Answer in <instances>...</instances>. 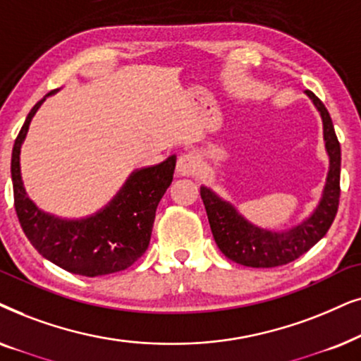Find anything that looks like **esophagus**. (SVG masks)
Listing matches in <instances>:
<instances>
[{"mask_svg": "<svg viewBox=\"0 0 361 361\" xmlns=\"http://www.w3.org/2000/svg\"><path fill=\"white\" fill-rule=\"evenodd\" d=\"M198 157L195 153H183L180 158H178L176 163V171L183 176H191L198 171Z\"/></svg>", "mask_w": 361, "mask_h": 361, "instance_id": "1", "label": "esophagus"}]
</instances>
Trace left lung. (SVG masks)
I'll list each match as a JSON object with an SVG mask.
<instances>
[{
	"mask_svg": "<svg viewBox=\"0 0 361 361\" xmlns=\"http://www.w3.org/2000/svg\"><path fill=\"white\" fill-rule=\"evenodd\" d=\"M305 94L320 112L324 122L325 148L330 158V170L326 175L324 195L310 218L281 233L267 231L244 219L233 204L221 200L209 188L201 186L200 190L219 251L241 266L277 267L295 261L325 236L337 214L340 201V161H342L340 143L324 102L310 90H305Z\"/></svg>",
	"mask_w": 361,
	"mask_h": 361,
	"instance_id": "1",
	"label": "left lung"
}]
</instances>
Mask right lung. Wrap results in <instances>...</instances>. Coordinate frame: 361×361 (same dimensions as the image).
Segmentation results:
<instances>
[{"mask_svg":"<svg viewBox=\"0 0 361 361\" xmlns=\"http://www.w3.org/2000/svg\"><path fill=\"white\" fill-rule=\"evenodd\" d=\"M44 100L31 109L13 147L11 178L19 224L36 251L67 272L97 277L123 271L138 261L150 244L157 206L171 185L176 157L133 171L117 196L94 216L71 221L47 214L26 195L19 166L31 118Z\"/></svg>","mask_w":361,"mask_h":361,"instance_id":"1","label":"right lung"}]
</instances>
